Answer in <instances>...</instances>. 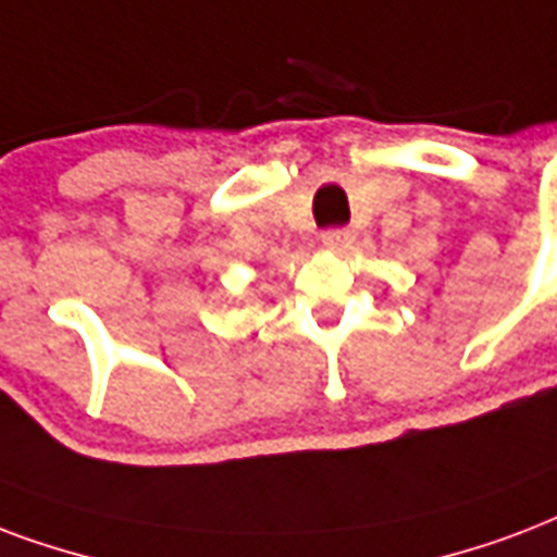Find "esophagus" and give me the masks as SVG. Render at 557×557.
Here are the masks:
<instances>
[{"label": "esophagus", "mask_w": 557, "mask_h": 557, "mask_svg": "<svg viewBox=\"0 0 557 557\" xmlns=\"http://www.w3.org/2000/svg\"><path fill=\"white\" fill-rule=\"evenodd\" d=\"M321 242H324L330 250H345L350 242H354V233L347 227H330V231L321 233Z\"/></svg>", "instance_id": "1"}]
</instances>
